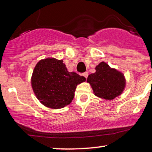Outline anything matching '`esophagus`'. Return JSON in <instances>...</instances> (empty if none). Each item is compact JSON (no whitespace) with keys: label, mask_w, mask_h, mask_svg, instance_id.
<instances>
[{"label":"esophagus","mask_w":152,"mask_h":152,"mask_svg":"<svg viewBox=\"0 0 152 152\" xmlns=\"http://www.w3.org/2000/svg\"><path fill=\"white\" fill-rule=\"evenodd\" d=\"M83 76H84L85 78H87V77H88V72H84L83 73Z\"/></svg>","instance_id":"34e87169"}]
</instances>
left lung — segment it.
Listing matches in <instances>:
<instances>
[{
	"instance_id": "8db88e82",
	"label": "left lung",
	"mask_w": 152,
	"mask_h": 152,
	"mask_svg": "<svg viewBox=\"0 0 152 152\" xmlns=\"http://www.w3.org/2000/svg\"><path fill=\"white\" fill-rule=\"evenodd\" d=\"M95 69L96 72L87 78L94 94L106 100H112L121 95L126 85L124 74L105 62H101Z\"/></svg>"
}]
</instances>
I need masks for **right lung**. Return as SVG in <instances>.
I'll list each match as a JSON object with an SVG mask.
<instances>
[{
	"instance_id": "1",
	"label": "right lung",
	"mask_w": 152,
	"mask_h": 152,
	"mask_svg": "<svg viewBox=\"0 0 152 152\" xmlns=\"http://www.w3.org/2000/svg\"><path fill=\"white\" fill-rule=\"evenodd\" d=\"M86 78L69 72L62 60L54 58L39 61L31 77L33 90L41 104L50 109H61L74 97L78 84Z\"/></svg>"
}]
</instances>
